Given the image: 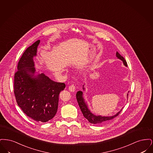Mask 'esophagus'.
Segmentation results:
<instances>
[{
  "label": "esophagus",
  "mask_w": 153,
  "mask_h": 153,
  "mask_svg": "<svg viewBox=\"0 0 153 153\" xmlns=\"http://www.w3.org/2000/svg\"><path fill=\"white\" fill-rule=\"evenodd\" d=\"M69 89L71 92H74V91L76 90V88L73 84H72L69 86Z\"/></svg>",
  "instance_id": "obj_1"
}]
</instances>
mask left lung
I'll list each match as a JSON object with an SVG mask.
<instances>
[{
	"label": "left lung",
	"mask_w": 153,
	"mask_h": 153,
	"mask_svg": "<svg viewBox=\"0 0 153 153\" xmlns=\"http://www.w3.org/2000/svg\"><path fill=\"white\" fill-rule=\"evenodd\" d=\"M117 57L119 59H121L123 62L124 65L126 66H127V64L123 56H122L117 51ZM84 89V88H83ZM76 99L78 102L79 105L80 107V109L84 115V117H85L89 122L91 123L95 124H101L105 123V122L109 121L110 120L113 119L115 117L119 115L122 109H121L116 115L112 116V117H102V116H96L93 114L92 112L88 108L87 105L84 101V99L82 97V92L81 91H78L76 94Z\"/></svg>",
	"instance_id": "left-lung-1"
}]
</instances>
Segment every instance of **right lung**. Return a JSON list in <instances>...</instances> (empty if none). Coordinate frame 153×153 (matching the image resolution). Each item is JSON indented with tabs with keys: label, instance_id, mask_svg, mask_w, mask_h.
<instances>
[{
	"label": "right lung",
	"instance_id": "add662e5",
	"mask_svg": "<svg viewBox=\"0 0 153 153\" xmlns=\"http://www.w3.org/2000/svg\"><path fill=\"white\" fill-rule=\"evenodd\" d=\"M39 42L38 40L28 47L20 58L14 74V92L18 105L27 116L46 122L56 114L59 94L65 84L51 80L44 73L34 76L33 57Z\"/></svg>",
	"mask_w": 153,
	"mask_h": 153
}]
</instances>
